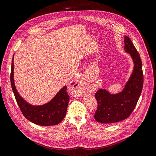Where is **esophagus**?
Wrapping results in <instances>:
<instances>
[{"label":"esophagus","instance_id":"obj_1","mask_svg":"<svg viewBox=\"0 0 156 156\" xmlns=\"http://www.w3.org/2000/svg\"><path fill=\"white\" fill-rule=\"evenodd\" d=\"M74 83L75 84H73L72 87L74 89L75 92H76V94H77L78 95H81L84 88V83L83 81H80Z\"/></svg>","mask_w":156,"mask_h":156}]
</instances>
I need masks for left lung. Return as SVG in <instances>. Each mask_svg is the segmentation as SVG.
Instances as JSON below:
<instances>
[{"mask_svg": "<svg viewBox=\"0 0 156 156\" xmlns=\"http://www.w3.org/2000/svg\"><path fill=\"white\" fill-rule=\"evenodd\" d=\"M124 50L130 55L134 64L133 72L122 92L111 94L101 88L95 94L98 108L94 119L101 123H115L128 118L142 92L144 79L140 55L128 36L124 37Z\"/></svg>", "mask_w": 156, "mask_h": 156, "instance_id": "left-lung-1", "label": "left lung"}]
</instances>
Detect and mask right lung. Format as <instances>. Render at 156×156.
Returning a JSON list of instances; mask_svg holds the SVG:
<instances>
[{"mask_svg": "<svg viewBox=\"0 0 156 156\" xmlns=\"http://www.w3.org/2000/svg\"><path fill=\"white\" fill-rule=\"evenodd\" d=\"M14 56V55H13ZM13 56L11 68L10 81L13 92L23 115L31 122L39 126H49L58 124L66 116L69 97L67 87L61 88L52 100L45 104L34 105L27 102L18 93L14 83Z\"/></svg>", "mask_w": 156, "mask_h": 156, "instance_id": "add662e5", "label": "right lung"}]
</instances>
